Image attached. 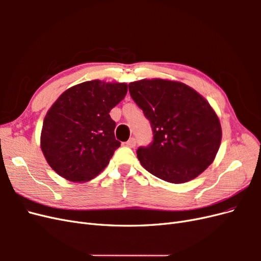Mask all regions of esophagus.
<instances>
[{
	"label": "esophagus",
	"instance_id": "esophagus-1",
	"mask_svg": "<svg viewBox=\"0 0 261 261\" xmlns=\"http://www.w3.org/2000/svg\"><path fill=\"white\" fill-rule=\"evenodd\" d=\"M125 145L127 147H130V148H134L136 146V139L135 138H129L127 141H126Z\"/></svg>",
	"mask_w": 261,
	"mask_h": 261
}]
</instances>
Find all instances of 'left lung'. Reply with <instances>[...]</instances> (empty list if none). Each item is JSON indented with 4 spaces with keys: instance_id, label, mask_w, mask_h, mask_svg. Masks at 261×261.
I'll use <instances>...</instances> for the list:
<instances>
[{
    "instance_id": "8db88e82",
    "label": "left lung",
    "mask_w": 261,
    "mask_h": 261,
    "mask_svg": "<svg viewBox=\"0 0 261 261\" xmlns=\"http://www.w3.org/2000/svg\"><path fill=\"white\" fill-rule=\"evenodd\" d=\"M128 87L153 134L152 143L137 150L141 165L174 184L201 174L215 160L222 138L219 117L209 102L183 83L160 78Z\"/></svg>"
}]
</instances>
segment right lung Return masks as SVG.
<instances>
[{"mask_svg":"<svg viewBox=\"0 0 261 261\" xmlns=\"http://www.w3.org/2000/svg\"><path fill=\"white\" fill-rule=\"evenodd\" d=\"M124 83L85 82L63 92L46 113L41 150L50 167L72 181H87L109 164L121 143L110 111L124 99Z\"/></svg>","mask_w":261,"mask_h":261,"instance_id":"1","label":"right lung"}]
</instances>
